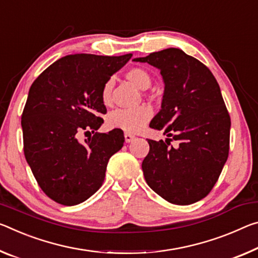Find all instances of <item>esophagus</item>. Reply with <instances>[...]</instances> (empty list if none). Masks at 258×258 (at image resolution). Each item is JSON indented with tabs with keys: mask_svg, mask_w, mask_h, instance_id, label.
<instances>
[{
	"mask_svg": "<svg viewBox=\"0 0 258 258\" xmlns=\"http://www.w3.org/2000/svg\"><path fill=\"white\" fill-rule=\"evenodd\" d=\"M134 139H136V137H134V136H133V134H131V133H127V132H126V133H125V141H126V142H127V144H128V142H132V141L134 140Z\"/></svg>",
	"mask_w": 258,
	"mask_h": 258,
	"instance_id": "34e87169",
	"label": "esophagus"
}]
</instances>
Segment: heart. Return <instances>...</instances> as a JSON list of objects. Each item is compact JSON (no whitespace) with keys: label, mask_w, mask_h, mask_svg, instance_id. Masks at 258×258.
<instances>
[{"label":"heart","mask_w":258,"mask_h":258,"mask_svg":"<svg viewBox=\"0 0 258 258\" xmlns=\"http://www.w3.org/2000/svg\"><path fill=\"white\" fill-rule=\"evenodd\" d=\"M126 79L131 81L139 89H147L150 86L149 73L141 68H132L125 73ZM112 80H108L103 85L101 92L102 102L104 105L112 103ZM153 117V110L147 105L136 109H117L108 116V126L111 128H119L127 133H136L145 127Z\"/></svg>","instance_id":"b5f03b06"}]
</instances>
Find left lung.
Listing matches in <instances>:
<instances>
[{"mask_svg": "<svg viewBox=\"0 0 258 258\" xmlns=\"http://www.w3.org/2000/svg\"><path fill=\"white\" fill-rule=\"evenodd\" d=\"M134 60L159 69L165 84L162 109L149 126L163 130L169 139H148L149 153L142 162L146 181L170 203L198 202L217 182L230 150L231 118L217 80L178 48ZM172 140L178 142L175 147Z\"/></svg>", "mask_w": 258, "mask_h": 258, "instance_id": "left-lung-1", "label": "left lung"}]
</instances>
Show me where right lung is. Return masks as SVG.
Returning <instances> with one entry per match:
<instances>
[{"label": "right lung", "mask_w": 258, "mask_h": 258, "mask_svg": "<svg viewBox=\"0 0 258 258\" xmlns=\"http://www.w3.org/2000/svg\"><path fill=\"white\" fill-rule=\"evenodd\" d=\"M132 54L62 57L32 84L22 114L24 154L48 198L76 206L102 186L109 158L121 149L124 133H97L107 113L101 92ZM93 136L84 144L80 133Z\"/></svg>", "instance_id": "add662e5"}]
</instances>
